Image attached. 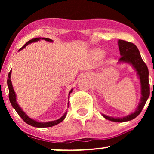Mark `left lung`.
<instances>
[{"instance_id":"obj_1","label":"left lung","mask_w":154,"mask_h":154,"mask_svg":"<svg viewBox=\"0 0 154 154\" xmlns=\"http://www.w3.org/2000/svg\"><path fill=\"white\" fill-rule=\"evenodd\" d=\"M118 45H119L120 55H121L119 61L131 63L139 76L141 85L140 103H139L138 107L135 112L123 118L110 117V116L103 114L104 118L110 121L116 122H123L130 121V120L135 119L136 116L140 114L143 109L145 104L150 95V85L149 81H148L149 73H148V67L143 61L139 50L135 44L123 40H119Z\"/></svg>"}]
</instances>
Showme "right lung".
<instances>
[{
  "mask_svg": "<svg viewBox=\"0 0 154 154\" xmlns=\"http://www.w3.org/2000/svg\"><path fill=\"white\" fill-rule=\"evenodd\" d=\"M46 40V41H49V42L53 41V40H51V39L45 38H33V39H32V40H29L28 42H26L25 45L21 48L19 49V51L22 50V49L24 48H25L26 45H27L28 44L32 43V42L38 41V40ZM11 71H10L9 73H8V79H7V85H8V97H9V100H10L11 103V106H13L14 109H15L16 111H17V114H18L19 115L21 116V118H22V119L24 120V121L25 122L26 124H28V125H31V126H32V127H35V128H49V127H53V126H54V125H58V124L61 122H62L63 120L65 119V117H66V114H67L66 111V113H65V114H63V115L61 116V118H60V119H57V120H55V121H52V122H38L35 121V120H33L32 119H31V118H29V116L26 115L25 113H24V111L22 110V109L19 106L18 103H17V100H16L15 92H14V91L11 81ZM72 91H73V89H72L71 91H70L69 93V95H70V93L72 92ZM69 103H68V107H69Z\"/></svg>",
  "mask_w": 154,
  "mask_h": 154,
  "instance_id": "1",
  "label": "right lung"
}]
</instances>
